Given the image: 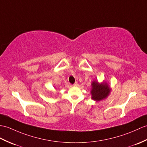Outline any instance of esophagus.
<instances>
[{
    "mask_svg": "<svg viewBox=\"0 0 147 147\" xmlns=\"http://www.w3.org/2000/svg\"><path fill=\"white\" fill-rule=\"evenodd\" d=\"M78 81H76V82H75L74 84L73 85H74V86H78Z\"/></svg>",
    "mask_w": 147,
    "mask_h": 147,
    "instance_id": "obj_1",
    "label": "esophagus"
}]
</instances>
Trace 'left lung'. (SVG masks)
I'll use <instances>...</instances> for the list:
<instances>
[{"instance_id":"8db88e82","label":"left lung","mask_w":147,"mask_h":147,"mask_svg":"<svg viewBox=\"0 0 147 147\" xmlns=\"http://www.w3.org/2000/svg\"><path fill=\"white\" fill-rule=\"evenodd\" d=\"M92 90L91 93L92 99L95 101H101L107 98L110 92V89L108 85L103 83L101 84L97 81H94L92 82Z\"/></svg>"}]
</instances>
